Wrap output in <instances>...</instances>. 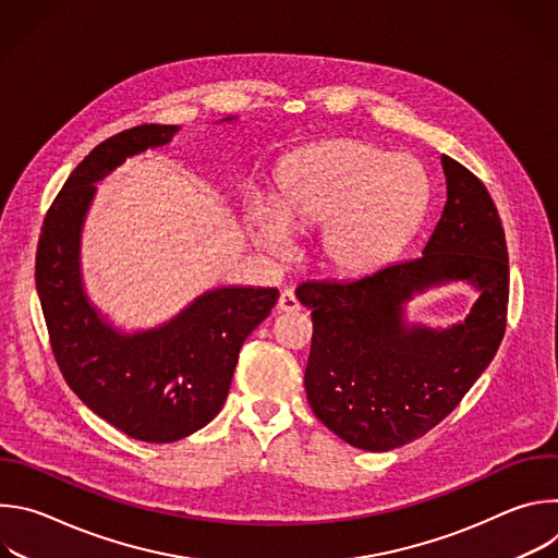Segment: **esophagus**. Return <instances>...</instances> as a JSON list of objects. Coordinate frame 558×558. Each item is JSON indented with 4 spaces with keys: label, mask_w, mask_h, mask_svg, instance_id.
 Segmentation results:
<instances>
[{
    "label": "esophagus",
    "mask_w": 558,
    "mask_h": 558,
    "mask_svg": "<svg viewBox=\"0 0 558 558\" xmlns=\"http://www.w3.org/2000/svg\"><path fill=\"white\" fill-rule=\"evenodd\" d=\"M276 308H278L280 313H295V311H300V302H298V298H295L293 291L284 289V291L280 293V298H278Z\"/></svg>",
    "instance_id": "esophagus-1"
}]
</instances>
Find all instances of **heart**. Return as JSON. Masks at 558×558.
<instances>
[{
    "label": "heart",
    "instance_id": "b5f03b06",
    "mask_svg": "<svg viewBox=\"0 0 558 558\" xmlns=\"http://www.w3.org/2000/svg\"><path fill=\"white\" fill-rule=\"evenodd\" d=\"M430 201L424 168L409 154L340 138L289 156L276 179V201L254 196L247 220L267 250H284L289 227L320 225L323 263L347 276L386 265L420 227Z\"/></svg>",
    "mask_w": 558,
    "mask_h": 558
}]
</instances>
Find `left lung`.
<instances>
[{
    "mask_svg": "<svg viewBox=\"0 0 558 558\" xmlns=\"http://www.w3.org/2000/svg\"><path fill=\"white\" fill-rule=\"evenodd\" d=\"M448 201L415 260L295 289L311 308L304 371L313 415L347 444L386 452L446 420L488 368L508 325V245L499 211L468 168L441 156ZM470 279L483 289L463 326L407 328L401 304L435 281Z\"/></svg>",
    "mask_w": 558,
    "mask_h": 558,
    "instance_id": "8db88e82",
    "label": "left lung"
}]
</instances>
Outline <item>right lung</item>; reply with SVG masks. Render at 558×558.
Listing matches in <instances>:
<instances>
[{"label": "right lung", "instance_id": "add662e5", "mask_svg": "<svg viewBox=\"0 0 558 558\" xmlns=\"http://www.w3.org/2000/svg\"><path fill=\"white\" fill-rule=\"evenodd\" d=\"M177 130L145 123L99 143L48 207L35 258L48 340L65 384L101 420L147 444L179 441L218 415L243 342L278 300L276 289H214L166 327L136 336L112 331L88 304L78 231L93 183L125 156L168 143Z\"/></svg>", "mask_w": 558, "mask_h": 558}]
</instances>
